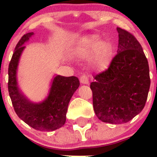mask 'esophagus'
<instances>
[{"label":"esophagus","instance_id":"1","mask_svg":"<svg viewBox=\"0 0 157 157\" xmlns=\"http://www.w3.org/2000/svg\"><path fill=\"white\" fill-rule=\"evenodd\" d=\"M80 82L82 84H89V78L87 77V75H82L80 77Z\"/></svg>","mask_w":157,"mask_h":157}]
</instances>
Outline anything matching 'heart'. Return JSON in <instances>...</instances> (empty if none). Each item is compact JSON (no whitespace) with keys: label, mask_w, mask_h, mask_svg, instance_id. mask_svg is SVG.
Returning <instances> with one entry per match:
<instances>
[{"label":"heart","mask_w":157,"mask_h":157,"mask_svg":"<svg viewBox=\"0 0 157 157\" xmlns=\"http://www.w3.org/2000/svg\"><path fill=\"white\" fill-rule=\"evenodd\" d=\"M93 45L96 50H102L105 58L100 63V67L101 68H106L109 65V57L112 52V47L109 43H104L98 38V37H95L93 40ZM85 52V49L81 47H78L75 49L74 54L75 56H82Z\"/></svg>","instance_id":"b5f03b06"}]
</instances>
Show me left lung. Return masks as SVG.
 I'll use <instances>...</instances> for the list:
<instances>
[{
    "label": "left lung",
    "mask_w": 157,
    "mask_h": 157,
    "mask_svg": "<svg viewBox=\"0 0 157 157\" xmlns=\"http://www.w3.org/2000/svg\"><path fill=\"white\" fill-rule=\"evenodd\" d=\"M117 31V54L90 83L96 116L112 124L127 123L139 114L150 87L149 63L141 44L130 32L120 27Z\"/></svg>",
    "instance_id": "obj_1"
}]
</instances>
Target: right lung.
Listing matches in <instances>:
<instances>
[{
  "label": "right lung",
  "instance_id": "add662e5",
  "mask_svg": "<svg viewBox=\"0 0 157 157\" xmlns=\"http://www.w3.org/2000/svg\"><path fill=\"white\" fill-rule=\"evenodd\" d=\"M34 34H24L17 43L8 66V88L14 110L30 127L41 131H52L64 125L69 101L78 88L79 80L75 76L56 75L52 82L49 94L41 103H32L18 87L16 71L19 60L27 42Z\"/></svg>",
  "mask_w": 157,
  "mask_h": 157
}]
</instances>
